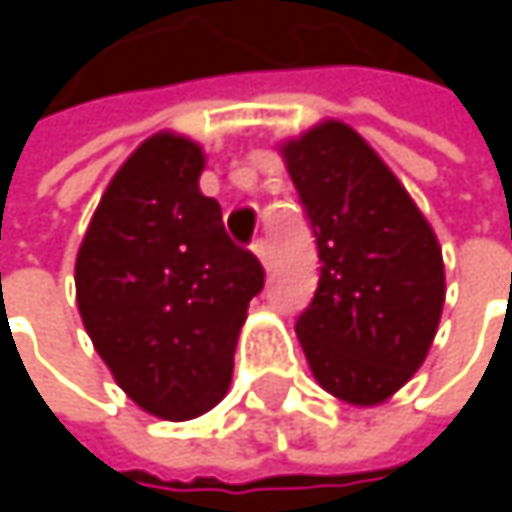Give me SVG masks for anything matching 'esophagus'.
<instances>
[{"mask_svg": "<svg viewBox=\"0 0 512 512\" xmlns=\"http://www.w3.org/2000/svg\"><path fill=\"white\" fill-rule=\"evenodd\" d=\"M252 249H255V255L260 257V263L266 266V263H269V257H272V249H269V240H266V237H257L255 243H252Z\"/></svg>", "mask_w": 512, "mask_h": 512, "instance_id": "34e87169", "label": "esophagus"}]
</instances>
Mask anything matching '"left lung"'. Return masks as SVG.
Here are the masks:
<instances>
[{
  "label": "left lung",
  "instance_id": "8db88e82",
  "mask_svg": "<svg viewBox=\"0 0 512 512\" xmlns=\"http://www.w3.org/2000/svg\"><path fill=\"white\" fill-rule=\"evenodd\" d=\"M314 231L320 281L296 320L317 382L356 406L391 397L421 367L445 305L433 228L341 121L281 148Z\"/></svg>",
  "mask_w": 512,
  "mask_h": 512
}]
</instances>
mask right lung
<instances>
[{
	"mask_svg": "<svg viewBox=\"0 0 512 512\" xmlns=\"http://www.w3.org/2000/svg\"><path fill=\"white\" fill-rule=\"evenodd\" d=\"M204 154L171 133L148 139L112 177L76 255V302L115 382L151 415L189 421L231 382L263 266L237 246Z\"/></svg>",
	"mask_w": 512,
	"mask_h": 512,
	"instance_id": "obj_1",
	"label": "right lung"
}]
</instances>
